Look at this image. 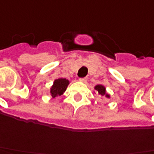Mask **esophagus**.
Listing matches in <instances>:
<instances>
[{
  "instance_id": "34e87169",
  "label": "esophagus",
  "mask_w": 154,
  "mask_h": 154,
  "mask_svg": "<svg viewBox=\"0 0 154 154\" xmlns=\"http://www.w3.org/2000/svg\"><path fill=\"white\" fill-rule=\"evenodd\" d=\"M87 77H80L79 78V81H81V82H85L86 81H87Z\"/></svg>"
}]
</instances>
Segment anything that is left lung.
Returning a JSON list of instances; mask_svg holds the SVG:
<instances>
[{
  "label": "left lung",
  "instance_id": "left-lung-1",
  "mask_svg": "<svg viewBox=\"0 0 154 154\" xmlns=\"http://www.w3.org/2000/svg\"><path fill=\"white\" fill-rule=\"evenodd\" d=\"M95 89L98 91V93L100 94V95H105L106 97H107V98H109L110 96H109L106 93V88H105V87L104 86H102V85H97V86H95Z\"/></svg>",
  "mask_w": 154,
  "mask_h": 154
}]
</instances>
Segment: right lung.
I'll return each mask as SVG.
<instances>
[{
  "label": "right lung",
  "mask_w": 154,
  "mask_h": 154,
  "mask_svg": "<svg viewBox=\"0 0 154 154\" xmlns=\"http://www.w3.org/2000/svg\"><path fill=\"white\" fill-rule=\"evenodd\" d=\"M68 84H69V81L66 80V78L56 79L54 82V85L51 88L50 93L52 94V96L54 98V97L61 95L62 94L66 91Z\"/></svg>",
  "instance_id": "add662e5"
}]
</instances>
